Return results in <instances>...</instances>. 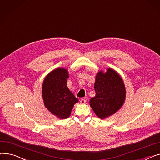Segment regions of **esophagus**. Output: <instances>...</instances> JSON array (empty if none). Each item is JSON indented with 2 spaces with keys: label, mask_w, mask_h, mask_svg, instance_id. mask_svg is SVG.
<instances>
[{
  "label": "esophagus",
  "mask_w": 160,
  "mask_h": 160,
  "mask_svg": "<svg viewBox=\"0 0 160 160\" xmlns=\"http://www.w3.org/2000/svg\"><path fill=\"white\" fill-rule=\"evenodd\" d=\"M80 104H86V100L82 98V99L80 100Z\"/></svg>",
  "instance_id": "esophagus-1"
}]
</instances>
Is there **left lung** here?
I'll use <instances>...</instances> for the list:
<instances>
[{"label": "left lung", "instance_id": "obj_1", "mask_svg": "<svg viewBox=\"0 0 160 160\" xmlns=\"http://www.w3.org/2000/svg\"><path fill=\"white\" fill-rule=\"evenodd\" d=\"M94 88L96 95L90 99L89 104L100 119L113 115L122 106L126 98L125 86L121 76L113 69L98 72Z\"/></svg>", "mask_w": 160, "mask_h": 160}]
</instances>
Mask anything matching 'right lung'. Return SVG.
<instances>
[{"mask_svg": "<svg viewBox=\"0 0 160 160\" xmlns=\"http://www.w3.org/2000/svg\"><path fill=\"white\" fill-rule=\"evenodd\" d=\"M67 69L58 67L50 72L42 86V97L47 110L58 118L64 119L70 116L74 105L78 102L67 86L69 78Z\"/></svg>", "mask_w": 160, "mask_h": 160, "instance_id": "1", "label": "right lung"}]
</instances>
